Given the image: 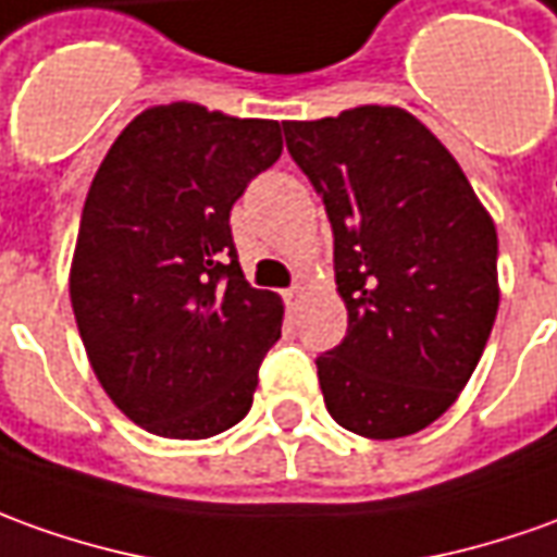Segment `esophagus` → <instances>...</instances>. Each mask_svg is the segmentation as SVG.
Listing matches in <instances>:
<instances>
[{
  "instance_id": "esophagus-1",
  "label": "esophagus",
  "mask_w": 557,
  "mask_h": 557,
  "mask_svg": "<svg viewBox=\"0 0 557 557\" xmlns=\"http://www.w3.org/2000/svg\"><path fill=\"white\" fill-rule=\"evenodd\" d=\"M300 297H302V287L300 285L290 287V290H285V300H287V306H290V309H297V302H300Z\"/></svg>"
}]
</instances>
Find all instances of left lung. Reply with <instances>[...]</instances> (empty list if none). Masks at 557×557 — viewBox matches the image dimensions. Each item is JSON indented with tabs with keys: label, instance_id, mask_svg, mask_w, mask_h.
Returning a JSON list of instances; mask_svg holds the SVG:
<instances>
[{
	"label": "left lung",
	"instance_id": "obj_1",
	"mask_svg": "<svg viewBox=\"0 0 557 557\" xmlns=\"http://www.w3.org/2000/svg\"><path fill=\"white\" fill-rule=\"evenodd\" d=\"M324 199L343 343L318 358L327 412L367 440L424 431L458 400L497 306V230L458 160L400 106L282 121Z\"/></svg>",
	"mask_w": 557,
	"mask_h": 557
}]
</instances>
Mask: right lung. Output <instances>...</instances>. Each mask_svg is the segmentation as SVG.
I'll return each mask as SVG.
<instances>
[{
	"instance_id": "add662e5",
	"label": "right lung",
	"mask_w": 557,
	"mask_h": 557,
	"mask_svg": "<svg viewBox=\"0 0 557 557\" xmlns=\"http://www.w3.org/2000/svg\"><path fill=\"white\" fill-rule=\"evenodd\" d=\"M282 148L278 121L169 102L96 169L69 300L99 385L148 433L206 440L251 409L285 302L245 282L230 209Z\"/></svg>"
}]
</instances>
